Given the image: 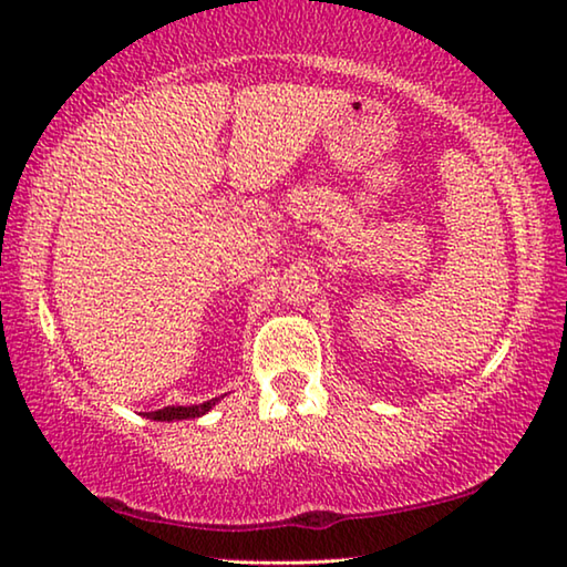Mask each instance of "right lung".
I'll return each mask as SVG.
<instances>
[{
    "label": "right lung",
    "mask_w": 567,
    "mask_h": 567,
    "mask_svg": "<svg viewBox=\"0 0 567 567\" xmlns=\"http://www.w3.org/2000/svg\"><path fill=\"white\" fill-rule=\"evenodd\" d=\"M219 402V398H213L207 402H199V405H169V408H162L155 412H147L150 420H157V422H172V420H192V417H203L205 412L213 410Z\"/></svg>",
    "instance_id": "obj_1"
}]
</instances>
